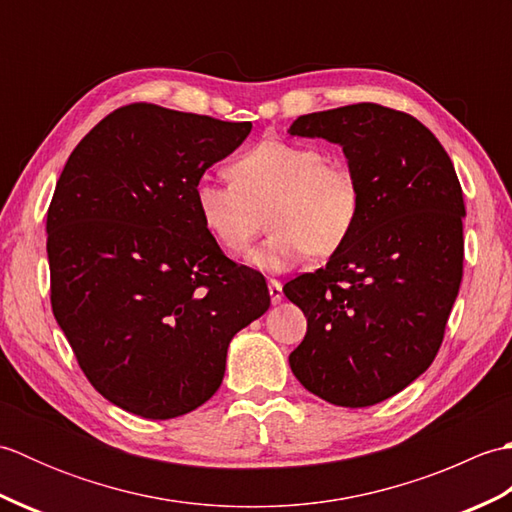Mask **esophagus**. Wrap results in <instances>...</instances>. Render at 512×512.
<instances>
[{"mask_svg":"<svg viewBox=\"0 0 512 512\" xmlns=\"http://www.w3.org/2000/svg\"><path fill=\"white\" fill-rule=\"evenodd\" d=\"M268 292H270V301L273 303H279L281 299H284V292H281V284L277 279L268 281Z\"/></svg>","mask_w":512,"mask_h":512,"instance_id":"esophagus-1","label":"esophagus"}]
</instances>
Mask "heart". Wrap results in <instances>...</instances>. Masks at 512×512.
I'll return each mask as SVG.
<instances>
[{
  "instance_id": "heart-1",
  "label": "heart",
  "mask_w": 512,
  "mask_h": 512,
  "mask_svg": "<svg viewBox=\"0 0 512 512\" xmlns=\"http://www.w3.org/2000/svg\"><path fill=\"white\" fill-rule=\"evenodd\" d=\"M233 182L198 180L193 189L202 226L226 253H244L268 211L273 233L250 255L266 273H286L308 255L341 250L361 215V187L341 162L308 143L266 138L228 167Z\"/></svg>"
}]
</instances>
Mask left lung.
<instances>
[{"label": "left lung", "instance_id": "8db88e82", "mask_svg": "<svg viewBox=\"0 0 512 512\" xmlns=\"http://www.w3.org/2000/svg\"><path fill=\"white\" fill-rule=\"evenodd\" d=\"M292 136L343 147L361 215L325 268L284 286L308 319L290 369L314 396L369 407L436 358L464 262L460 180L418 118L376 103L299 116Z\"/></svg>", "mask_w": 512, "mask_h": 512}]
</instances>
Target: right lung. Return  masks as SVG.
<instances>
[{"label":"right lung","mask_w":512,"mask_h":512,"mask_svg":"<svg viewBox=\"0 0 512 512\" xmlns=\"http://www.w3.org/2000/svg\"><path fill=\"white\" fill-rule=\"evenodd\" d=\"M253 125L132 103L74 147L48 209L50 303L83 374L169 420L222 385L233 336L270 306L262 273L217 246L193 189Z\"/></svg>","instance_id":"obj_1"}]
</instances>
